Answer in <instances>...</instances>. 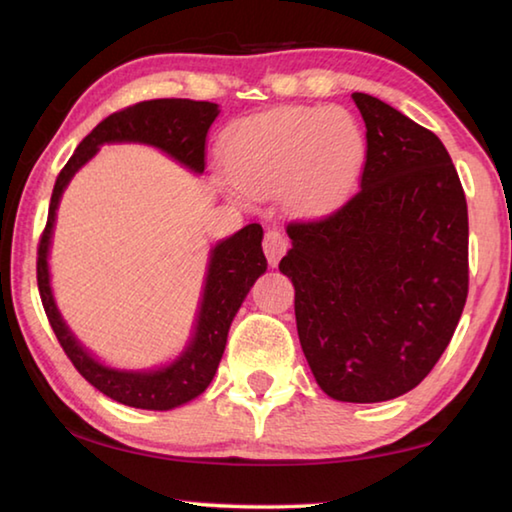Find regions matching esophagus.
<instances>
[{
    "label": "esophagus",
    "instance_id": "obj_1",
    "mask_svg": "<svg viewBox=\"0 0 512 512\" xmlns=\"http://www.w3.org/2000/svg\"><path fill=\"white\" fill-rule=\"evenodd\" d=\"M286 248H288V239L282 235V232L277 228H268L264 235V253H266L268 264L277 266V262H280L282 255L286 253Z\"/></svg>",
    "mask_w": 512,
    "mask_h": 512
}]
</instances>
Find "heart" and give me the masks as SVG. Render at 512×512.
Listing matches in <instances>:
<instances>
[{
  "mask_svg": "<svg viewBox=\"0 0 512 512\" xmlns=\"http://www.w3.org/2000/svg\"><path fill=\"white\" fill-rule=\"evenodd\" d=\"M365 156V136L347 111L288 105L239 123L226 163L241 188L288 183L295 206L320 212L345 197Z\"/></svg>",
  "mask_w": 512,
  "mask_h": 512,
  "instance_id": "1",
  "label": "heart"
}]
</instances>
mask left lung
<instances>
[{"label": "left lung", "mask_w": 512, "mask_h": 512, "mask_svg": "<svg viewBox=\"0 0 512 512\" xmlns=\"http://www.w3.org/2000/svg\"><path fill=\"white\" fill-rule=\"evenodd\" d=\"M351 98L367 127L360 188L286 226L280 271L322 392L380 403L414 389L450 345L468 297V206L439 136L374 96Z\"/></svg>", "instance_id": "1"}]
</instances>
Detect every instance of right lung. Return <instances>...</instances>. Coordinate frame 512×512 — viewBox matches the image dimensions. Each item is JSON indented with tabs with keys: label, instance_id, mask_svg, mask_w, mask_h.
Masks as SVG:
<instances>
[{
	"label": "right lung",
	"instance_id": "1",
	"mask_svg": "<svg viewBox=\"0 0 512 512\" xmlns=\"http://www.w3.org/2000/svg\"><path fill=\"white\" fill-rule=\"evenodd\" d=\"M219 116L215 102H199L188 98H161L136 102L125 107L91 129L82 138L67 165L62 167L53 185L49 217L37 246V288L42 306L60 347L80 371V376L114 401L138 407V410H172L206 392L215 378L219 360L224 356L230 322L248 295L250 286L266 271L262 250L264 230L259 224H248L235 235L221 241L210 255L206 288L199 309V320L188 349L170 367L159 371H118L100 365L96 358L80 347L67 324L62 322L58 306L53 302L49 286V255L55 210L64 188L82 165L98 152L102 143H147L159 147L194 172L206 167V136Z\"/></svg>",
	"mask_w": 512,
	"mask_h": 512
}]
</instances>
